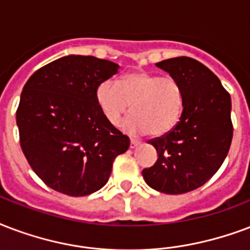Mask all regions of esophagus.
I'll return each mask as SVG.
<instances>
[{
	"instance_id": "esophagus-1",
	"label": "esophagus",
	"mask_w": 250,
	"mask_h": 250,
	"mask_svg": "<svg viewBox=\"0 0 250 250\" xmlns=\"http://www.w3.org/2000/svg\"><path fill=\"white\" fill-rule=\"evenodd\" d=\"M129 144H131V148H136V146L140 144V142H139V140H135V139H131V143H129Z\"/></svg>"
}]
</instances>
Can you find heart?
Masks as SVG:
<instances>
[{"mask_svg":"<svg viewBox=\"0 0 250 250\" xmlns=\"http://www.w3.org/2000/svg\"><path fill=\"white\" fill-rule=\"evenodd\" d=\"M95 98L112 125H119L131 104L132 114L122 125L131 135L163 136L174 128L184 108V91L177 80L143 70L125 74L118 83L102 81Z\"/></svg>","mask_w":250,"mask_h":250,"instance_id":"1","label":"heart"}]
</instances>
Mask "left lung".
I'll return each mask as SVG.
<instances>
[{"label": "left lung", "instance_id": "1", "mask_svg": "<svg viewBox=\"0 0 250 250\" xmlns=\"http://www.w3.org/2000/svg\"><path fill=\"white\" fill-rule=\"evenodd\" d=\"M180 83L184 110L174 128L149 140L159 159L143 170L146 185L160 193L184 194L201 188L222 167L231 146V97L220 80L191 57L156 64Z\"/></svg>", "mask_w": 250, "mask_h": 250}]
</instances>
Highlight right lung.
I'll list each match as a JSON object with an SVG mask.
<instances>
[{
  "label": "right lung",
  "instance_id": "1",
  "mask_svg": "<svg viewBox=\"0 0 250 250\" xmlns=\"http://www.w3.org/2000/svg\"><path fill=\"white\" fill-rule=\"evenodd\" d=\"M115 62L69 55L38 69L24 85L17 125L21 148L38 177L53 190L83 197L104 188L129 139L110 125L97 104Z\"/></svg>",
  "mask_w": 250,
  "mask_h": 250
}]
</instances>
